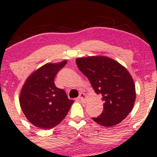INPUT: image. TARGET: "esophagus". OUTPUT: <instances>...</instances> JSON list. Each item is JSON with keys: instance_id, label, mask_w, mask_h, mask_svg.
I'll list each match as a JSON object with an SVG mask.
<instances>
[{"instance_id": "34e87169", "label": "esophagus", "mask_w": 157, "mask_h": 157, "mask_svg": "<svg viewBox=\"0 0 157 157\" xmlns=\"http://www.w3.org/2000/svg\"><path fill=\"white\" fill-rule=\"evenodd\" d=\"M86 94H85L84 93H81L80 94V96H79V97H78V100H80V101H81V102H85L86 101Z\"/></svg>"}]
</instances>
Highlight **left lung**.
I'll use <instances>...</instances> for the list:
<instances>
[{
	"label": "left lung",
	"mask_w": 157,
	"mask_h": 157,
	"mask_svg": "<svg viewBox=\"0 0 157 157\" xmlns=\"http://www.w3.org/2000/svg\"><path fill=\"white\" fill-rule=\"evenodd\" d=\"M77 67L89 79L97 94L102 95L103 111L92 120L111 127L127 117L136 100L132 77L117 61L105 56H89L76 59Z\"/></svg>",
	"instance_id": "left-lung-1"
}]
</instances>
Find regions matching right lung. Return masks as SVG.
<instances>
[{
  "label": "right lung",
  "mask_w": 157,
  "mask_h": 157,
  "mask_svg": "<svg viewBox=\"0 0 157 157\" xmlns=\"http://www.w3.org/2000/svg\"><path fill=\"white\" fill-rule=\"evenodd\" d=\"M67 63H46L33 71L25 81L21 94L20 105L32 125L42 129L55 127L66 117L74 101L64 90L56 87L54 79Z\"/></svg>",
  "instance_id": "add662e5"
}]
</instances>
